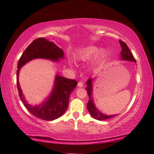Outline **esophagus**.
I'll return each instance as SVG.
<instances>
[{
  "label": "esophagus",
  "instance_id": "34e87169",
  "mask_svg": "<svg viewBox=\"0 0 154 154\" xmlns=\"http://www.w3.org/2000/svg\"><path fill=\"white\" fill-rule=\"evenodd\" d=\"M77 86L79 87H83V83H82V82H79L78 83V84H77Z\"/></svg>",
  "mask_w": 154,
  "mask_h": 154
}]
</instances>
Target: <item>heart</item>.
<instances>
[{
  "mask_svg": "<svg viewBox=\"0 0 154 154\" xmlns=\"http://www.w3.org/2000/svg\"><path fill=\"white\" fill-rule=\"evenodd\" d=\"M108 57V52L105 49H100L99 47L89 45L81 48L77 52L76 58L79 61H88L93 60V67L96 71L103 68Z\"/></svg>",
  "mask_w": 154,
  "mask_h": 154,
  "instance_id": "1",
  "label": "heart"
}]
</instances>
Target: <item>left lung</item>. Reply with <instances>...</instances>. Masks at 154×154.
Instances as JSON below:
<instances>
[{
    "instance_id": "obj_1",
    "label": "left lung",
    "mask_w": 154,
    "mask_h": 154,
    "mask_svg": "<svg viewBox=\"0 0 154 154\" xmlns=\"http://www.w3.org/2000/svg\"><path fill=\"white\" fill-rule=\"evenodd\" d=\"M120 46L122 48V51L120 52V60L122 61H132L136 63L135 59L134 58L133 55L131 53V51H130L129 48H128L127 45L124 43V42L119 40ZM94 79H89L87 81V85L86 90L87 91L88 95H89V102L87 103V110L89 111V112L91 115L93 119L98 120H104L111 119V118L116 116L117 114H111V115H108V114L103 113L101 111H100L98 108L96 106L95 104L94 103L93 97V82Z\"/></svg>"
}]
</instances>
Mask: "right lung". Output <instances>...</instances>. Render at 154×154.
<instances>
[{
	"instance_id": "obj_1",
	"label": "right lung",
	"mask_w": 154,
	"mask_h": 154,
	"mask_svg": "<svg viewBox=\"0 0 154 154\" xmlns=\"http://www.w3.org/2000/svg\"><path fill=\"white\" fill-rule=\"evenodd\" d=\"M44 59L54 62H59L65 59L64 52L54 42L44 38L34 40L26 49L18 62L16 73L17 88L22 103L29 112L35 117L44 120L51 121L58 119L65 113L69 105V96L76 87L75 80L55 75L53 89L46 99L39 104H30L22 93L19 83V73L20 68L31 60Z\"/></svg>"
}]
</instances>
